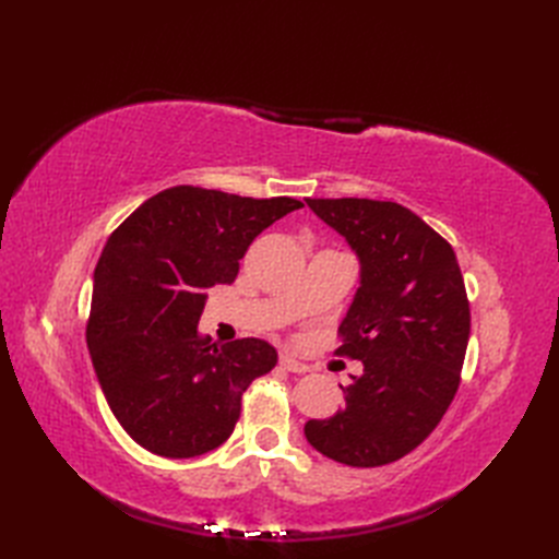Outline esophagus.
Listing matches in <instances>:
<instances>
[{"instance_id": "34e87169", "label": "esophagus", "mask_w": 559, "mask_h": 559, "mask_svg": "<svg viewBox=\"0 0 559 559\" xmlns=\"http://www.w3.org/2000/svg\"><path fill=\"white\" fill-rule=\"evenodd\" d=\"M280 366H282L284 370H289V373H308V370H310L308 364H302V361L289 357V354H282V357H280Z\"/></svg>"}]
</instances>
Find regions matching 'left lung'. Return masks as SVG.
Instances as JSON below:
<instances>
[{"label":"left lung","mask_w":559,"mask_h":559,"mask_svg":"<svg viewBox=\"0 0 559 559\" xmlns=\"http://www.w3.org/2000/svg\"><path fill=\"white\" fill-rule=\"evenodd\" d=\"M359 259V289L337 326L335 354L364 364L345 408L306 425L308 443L347 466H382L438 427L460 386L471 333L452 247L399 202L308 198Z\"/></svg>","instance_id":"8db88e82"}]
</instances>
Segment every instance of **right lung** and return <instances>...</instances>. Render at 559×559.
Returning <instances> with one entry per match:
<instances>
[{
  "mask_svg": "<svg viewBox=\"0 0 559 559\" xmlns=\"http://www.w3.org/2000/svg\"><path fill=\"white\" fill-rule=\"evenodd\" d=\"M302 202L173 186L107 240L93 275L86 341L114 417L144 450L189 460L228 441L242 392L277 364L261 337L198 333L207 289L233 284L259 233Z\"/></svg>",
  "mask_w": 559,
  "mask_h": 559,
  "instance_id": "1",
  "label": "right lung"
}]
</instances>
